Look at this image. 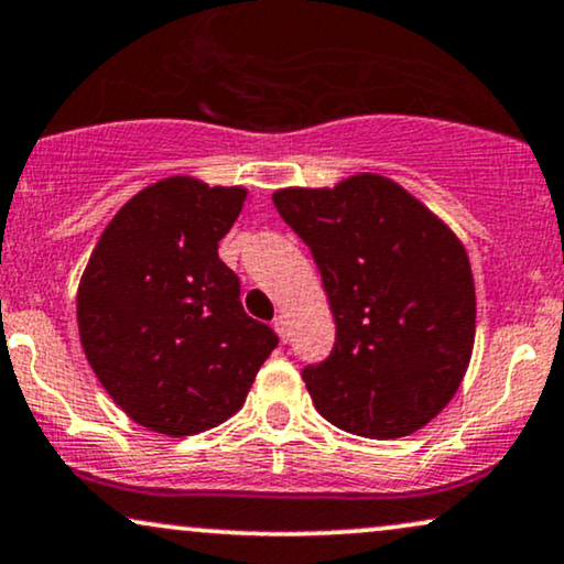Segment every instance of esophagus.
<instances>
[{"mask_svg":"<svg viewBox=\"0 0 564 564\" xmlns=\"http://www.w3.org/2000/svg\"><path fill=\"white\" fill-rule=\"evenodd\" d=\"M273 327H275L278 338H281L283 344H286V340H289V330H286V317H283V315H275V317H273Z\"/></svg>","mask_w":564,"mask_h":564,"instance_id":"1","label":"esophagus"}]
</instances>
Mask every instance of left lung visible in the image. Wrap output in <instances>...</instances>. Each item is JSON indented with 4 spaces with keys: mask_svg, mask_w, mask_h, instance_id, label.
I'll use <instances>...</instances> for the list:
<instances>
[{
    "mask_svg": "<svg viewBox=\"0 0 564 564\" xmlns=\"http://www.w3.org/2000/svg\"><path fill=\"white\" fill-rule=\"evenodd\" d=\"M281 218L312 249L335 317L327 359L302 377L340 430L395 440L451 403L471 359L476 294L458 237L395 182L278 189Z\"/></svg>",
    "mask_w": 564,
    "mask_h": 564,
    "instance_id": "1",
    "label": "left lung"
}]
</instances>
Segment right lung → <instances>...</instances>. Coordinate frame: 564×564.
<instances>
[{"mask_svg":"<svg viewBox=\"0 0 564 564\" xmlns=\"http://www.w3.org/2000/svg\"><path fill=\"white\" fill-rule=\"evenodd\" d=\"M245 197L187 176L155 182L111 218L83 273V351L106 393L151 432L184 437L226 422L278 346L218 258Z\"/></svg>","mask_w":564,"mask_h":564,"instance_id":"add662e5","label":"right lung"}]
</instances>
